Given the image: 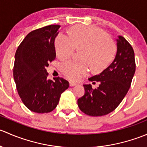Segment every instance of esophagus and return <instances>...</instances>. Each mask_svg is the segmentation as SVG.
Segmentation results:
<instances>
[{
    "mask_svg": "<svg viewBox=\"0 0 147 147\" xmlns=\"http://www.w3.org/2000/svg\"><path fill=\"white\" fill-rule=\"evenodd\" d=\"M76 85H77V83L69 82V86H70V87H74V86H76Z\"/></svg>",
    "mask_w": 147,
    "mask_h": 147,
    "instance_id": "1",
    "label": "esophagus"
}]
</instances>
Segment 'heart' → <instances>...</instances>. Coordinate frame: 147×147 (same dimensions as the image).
Segmentation results:
<instances>
[{"label": "heart", "mask_w": 147, "mask_h": 147, "mask_svg": "<svg viewBox=\"0 0 147 147\" xmlns=\"http://www.w3.org/2000/svg\"><path fill=\"white\" fill-rule=\"evenodd\" d=\"M55 48L60 59L69 58L77 50H83V63L67 61L61 65L63 75L72 81L86 75L89 65L94 72L105 70L114 60L117 47L105 31L97 27L76 26L69 30V37L60 33L55 40ZM89 65H88V64Z\"/></svg>", "instance_id": "b5f03b06"}]
</instances>
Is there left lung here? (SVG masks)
Wrapping results in <instances>:
<instances>
[{"instance_id": "8db88e82", "label": "left lung", "mask_w": 147, "mask_h": 147, "mask_svg": "<svg viewBox=\"0 0 147 147\" xmlns=\"http://www.w3.org/2000/svg\"><path fill=\"white\" fill-rule=\"evenodd\" d=\"M117 51L114 61L100 74L89 78L100 82L92 89L91 84H84V94L78 99L80 109L89 116L100 117L115 110L127 94L136 69L134 52L122 36L117 39ZM94 83V82H93Z\"/></svg>"}]
</instances>
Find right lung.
I'll list each match as a JSON object with an SVG mask.
<instances>
[{
    "label": "right lung",
    "mask_w": 147,
    "mask_h": 147,
    "mask_svg": "<svg viewBox=\"0 0 147 147\" xmlns=\"http://www.w3.org/2000/svg\"><path fill=\"white\" fill-rule=\"evenodd\" d=\"M58 25H51L28 33L16 50L13 78L22 102L30 111L47 113L55 109L60 95L69 87L62 78L47 79L46 67L56 56L55 39Z\"/></svg>",
    "instance_id": "right-lung-1"
}]
</instances>
